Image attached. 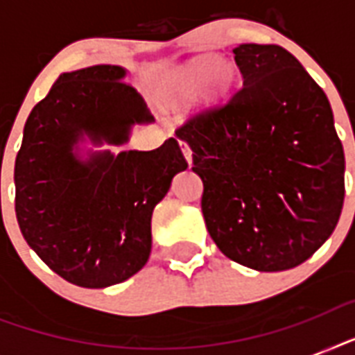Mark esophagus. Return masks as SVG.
<instances>
[{
	"label": "esophagus",
	"instance_id": "obj_1",
	"mask_svg": "<svg viewBox=\"0 0 355 355\" xmlns=\"http://www.w3.org/2000/svg\"><path fill=\"white\" fill-rule=\"evenodd\" d=\"M180 149H182V155L184 158H186V162L191 166V164H193V158H191V149H189V145L186 144V141H180Z\"/></svg>",
	"mask_w": 355,
	"mask_h": 355
}]
</instances>
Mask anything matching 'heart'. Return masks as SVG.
<instances>
[{
	"label": "heart",
	"instance_id": "b5f03b06",
	"mask_svg": "<svg viewBox=\"0 0 355 355\" xmlns=\"http://www.w3.org/2000/svg\"><path fill=\"white\" fill-rule=\"evenodd\" d=\"M236 77L237 71L232 62H216L214 55H200L175 64L162 75V97L169 103L188 101L199 90L200 107L216 108L230 94Z\"/></svg>",
	"mask_w": 355,
	"mask_h": 355
}]
</instances>
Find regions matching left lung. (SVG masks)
I'll return each instance as SVG.
<instances>
[{"label": "left lung", "instance_id": "1", "mask_svg": "<svg viewBox=\"0 0 355 355\" xmlns=\"http://www.w3.org/2000/svg\"><path fill=\"white\" fill-rule=\"evenodd\" d=\"M243 86L177 130L205 184L202 216L227 258L261 272L304 263L336 230L345 153L330 101L284 47L239 44Z\"/></svg>", "mask_w": 355, "mask_h": 355}]
</instances>
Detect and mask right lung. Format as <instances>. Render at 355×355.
<instances>
[{
    "label": "right lung",
    "mask_w": 355,
    "mask_h": 355,
    "mask_svg": "<svg viewBox=\"0 0 355 355\" xmlns=\"http://www.w3.org/2000/svg\"><path fill=\"white\" fill-rule=\"evenodd\" d=\"M125 77L112 64L60 73L31 110L14 164L25 241L58 276L88 289L144 269L153 210L188 167L175 138L153 150H96L121 147L134 125L155 121Z\"/></svg>",
    "instance_id": "obj_1"
}]
</instances>
